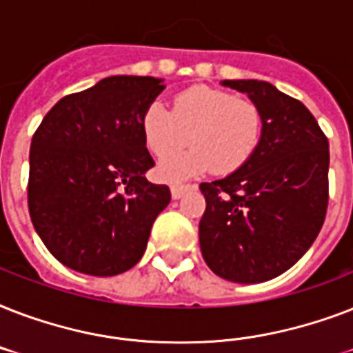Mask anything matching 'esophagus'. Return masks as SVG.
I'll list each match as a JSON object with an SVG mask.
<instances>
[{"instance_id":"esophagus-1","label":"esophagus","mask_w":353,"mask_h":353,"mask_svg":"<svg viewBox=\"0 0 353 353\" xmlns=\"http://www.w3.org/2000/svg\"><path fill=\"white\" fill-rule=\"evenodd\" d=\"M194 185H185V183H172L170 185V192H172V198L174 199H179L185 192L188 190H192Z\"/></svg>"}]
</instances>
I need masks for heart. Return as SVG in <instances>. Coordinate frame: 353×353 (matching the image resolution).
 I'll return each mask as SVG.
<instances>
[{
	"mask_svg": "<svg viewBox=\"0 0 353 353\" xmlns=\"http://www.w3.org/2000/svg\"><path fill=\"white\" fill-rule=\"evenodd\" d=\"M185 132L193 146L165 156L157 165V174L166 181H181L209 168L218 174L241 168L260 143L262 113L251 99L194 85L174 97L172 112L154 101L141 115L143 141L154 155L181 145Z\"/></svg>",
	"mask_w": 353,
	"mask_h": 353,
	"instance_id": "heart-1",
	"label": "heart"
}]
</instances>
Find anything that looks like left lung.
I'll use <instances>...</instances> for the list:
<instances>
[{"instance_id":"8db88e82","label":"left lung","mask_w":353,"mask_h":353,"mask_svg":"<svg viewBox=\"0 0 353 353\" xmlns=\"http://www.w3.org/2000/svg\"><path fill=\"white\" fill-rule=\"evenodd\" d=\"M262 113V135L245 165L201 183L205 262L221 279L258 284L295 265L312 247L328 207V139L301 101L262 80H223Z\"/></svg>"}]
</instances>
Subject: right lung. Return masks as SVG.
I'll return each instance as SVG.
<instances>
[{"label": "right lung", "mask_w": 353, "mask_h": 353, "mask_svg": "<svg viewBox=\"0 0 353 353\" xmlns=\"http://www.w3.org/2000/svg\"><path fill=\"white\" fill-rule=\"evenodd\" d=\"M163 79L115 74L63 97L36 130L29 154V212L58 262L115 276L143 258L170 188L146 179L154 159L141 115Z\"/></svg>", "instance_id": "add662e5"}]
</instances>
